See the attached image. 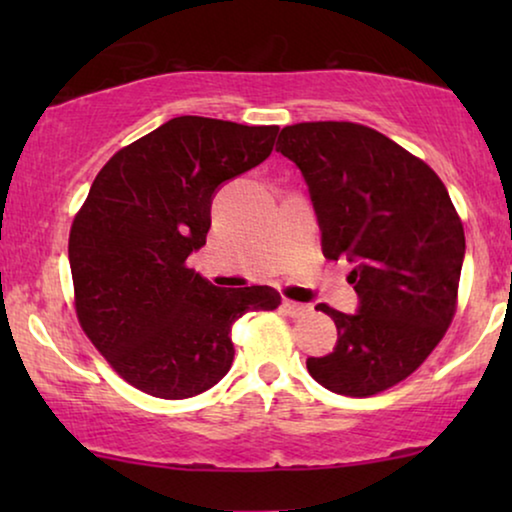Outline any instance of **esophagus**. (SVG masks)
Returning a JSON list of instances; mask_svg holds the SVG:
<instances>
[{
    "label": "esophagus",
    "mask_w": 512,
    "mask_h": 512,
    "mask_svg": "<svg viewBox=\"0 0 512 512\" xmlns=\"http://www.w3.org/2000/svg\"><path fill=\"white\" fill-rule=\"evenodd\" d=\"M282 307H284L286 314H291V317H303V314H310L312 312L310 305L296 303V300H284Z\"/></svg>",
    "instance_id": "esophagus-1"
}]
</instances>
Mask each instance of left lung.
<instances>
[{"mask_svg":"<svg viewBox=\"0 0 512 512\" xmlns=\"http://www.w3.org/2000/svg\"><path fill=\"white\" fill-rule=\"evenodd\" d=\"M277 151L310 188L328 261L354 263L359 312L321 303L338 345L307 370L342 396H375L422 366L457 312L464 226L450 193L422 158L368 125H286Z\"/></svg>","mask_w":512,"mask_h":512,"instance_id":"1","label":"left lung"}]
</instances>
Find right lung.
I'll return each instance as SVG.
<instances>
[{
  "instance_id": "1",
  "label": "right lung",
  "mask_w": 512,
  "mask_h": 512,
  "mask_svg": "<svg viewBox=\"0 0 512 512\" xmlns=\"http://www.w3.org/2000/svg\"><path fill=\"white\" fill-rule=\"evenodd\" d=\"M277 132L177 116L116 151L76 212V317L109 366L144 394L179 401L212 389L233 363L235 321L282 303L270 286L219 289L186 265L207 242L216 188L261 165Z\"/></svg>"
}]
</instances>
